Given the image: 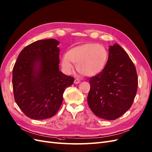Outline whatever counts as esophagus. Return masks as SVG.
Masks as SVG:
<instances>
[{
	"label": "esophagus",
	"instance_id": "1",
	"mask_svg": "<svg viewBox=\"0 0 152 152\" xmlns=\"http://www.w3.org/2000/svg\"><path fill=\"white\" fill-rule=\"evenodd\" d=\"M74 83H75V84L79 83H80V80L78 78H75V81H74Z\"/></svg>",
	"mask_w": 152,
	"mask_h": 152
}]
</instances>
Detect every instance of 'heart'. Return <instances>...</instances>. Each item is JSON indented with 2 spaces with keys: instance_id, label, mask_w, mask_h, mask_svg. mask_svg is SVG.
I'll return each mask as SVG.
<instances>
[{
  "instance_id": "obj_1",
  "label": "heart",
  "mask_w": 152,
  "mask_h": 152,
  "mask_svg": "<svg viewBox=\"0 0 152 152\" xmlns=\"http://www.w3.org/2000/svg\"><path fill=\"white\" fill-rule=\"evenodd\" d=\"M108 51L103 45L88 43L73 48L61 59L64 72L70 75L73 71L71 62L76 64L77 71L87 76L97 75L106 66Z\"/></svg>"
}]
</instances>
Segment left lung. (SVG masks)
<instances>
[{"instance_id": "left-lung-1", "label": "left lung", "mask_w": 152, "mask_h": 152, "mask_svg": "<svg viewBox=\"0 0 152 152\" xmlns=\"http://www.w3.org/2000/svg\"><path fill=\"white\" fill-rule=\"evenodd\" d=\"M89 80L87 101L95 115L116 120L131 108L137 90V75L128 54L118 44L110 46L106 66Z\"/></svg>"}]
</instances>
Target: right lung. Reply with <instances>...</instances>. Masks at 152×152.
I'll list each match as a JSON object with an SVG mask.
<instances>
[{
	"instance_id": "add662e5",
	"label": "right lung",
	"mask_w": 152,
	"mask_h": 152,
	"mask_svg": "<svg viewBox=\"0 0 152 152\" xmlns=\"http://www.w3.org/2000/svg\"><path fill=\"white\" fill-rule=\"evenodd\" d=\"M59 42L39 40L20 53L12 69L15 100L23 113L34 120L54 116L61 106L63 94L74 77L59 71Z\"/></svg>"
}]
</instances>
